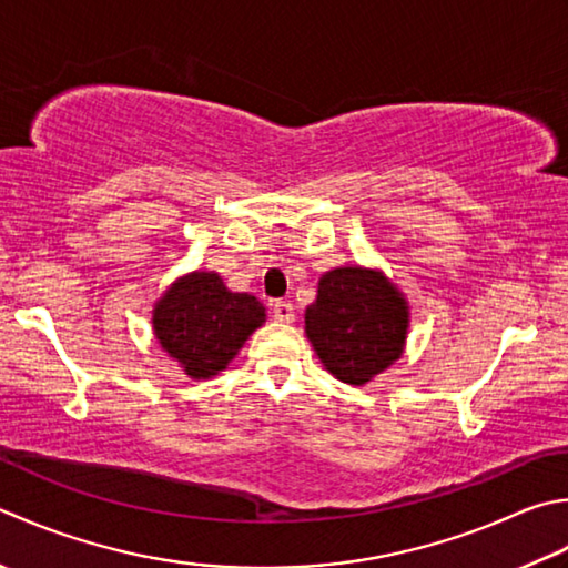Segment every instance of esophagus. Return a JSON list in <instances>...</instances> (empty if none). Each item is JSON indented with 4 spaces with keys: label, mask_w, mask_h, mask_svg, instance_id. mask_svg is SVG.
<instances>
[{
    "label": "esophagus",
    "mask_w": 568,
    "mask_h": 568,
    "mask_svg": "<svg viewBox=\"0 0 568 568\" xmlns=\"http://www.w3.org/2000/svg\"><path fill=\"white\" fill-rule=\"evenodd\" d=\"M271 313H273L275 320H281V322H293L295 320V307H293L291 300H273Z\"/></svg>",
    "instance_id": "esophagus-1"
}]
</instances>
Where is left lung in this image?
<instances>
[{
	"label": "left lung",
	"instance_id": "obj_1",
	"mask_svg": "<svg viewBox=\"0 0 568 568\" xmlns=\"http://www.w3.org/2000/svg\"><path fill=\"white\" fill-rule=\"evenodd\" d=\"M408 307L379 271L335 268L320 277L305 332L339 382L362 386L402 357Z\"/></svg>",
	"mask_w": 568,
	"mask_h": 568
}]
</instances>
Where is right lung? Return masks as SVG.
I'll return each mask as SVG.
<instances>
[{"label": "right lung", "mask_w": 568, "mask_h": 568, "mask_svg": "<svg viewBox=\"0 0 568 568\" xmlns=\"http://www.w3.org/2000/svg\"><path fill=\"white\" fill-rule=\"evenodd\" d=\"M152 322L162 349L192 379H209L263 325L265 307L248 293H231L216 273H192L164 293Z\"/></svg>", "instance_id": "1"}]
</instances>
